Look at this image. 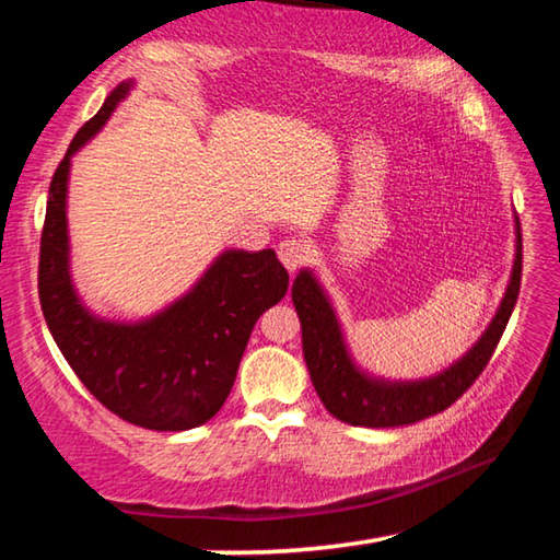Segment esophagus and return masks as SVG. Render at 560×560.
Listing matches in <instances>:
<instances>
[{
  "label": "esophagus",
  "mask_w": 560,
  "mask_h": 560,
  "mask_svg": "<svg viewBox=\"0 0 560 560\" xmlns=\"http://www.w3.org/2000/svg\"><path fill=\"white\" fill-rule=\"evenodd\" d=\"M306 244L296 236H287V240L279 242V259L289 271H296L303 261H306Z\"/></svg>",
  "instance_id": "1"
}]
</instances>
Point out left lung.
I'll return each instance as SVG.
<instances>
[{
    "mask_svg": "<svg viewBox=\"0 0 560 560\" xmlns=\"http://www.w3.org/2000/svg\"><path fill=\"white\" fill-rule=\"evenodd\" d=\"M514 267L485 334L444 371L417 381H393L360 365L324 283L318 281L314 269H301L293 279L291 299L301 320L303 360L326 410L355 428H400L447 410L487 368L516 306L521 287L518 217H514Z\"/></svg>",
    "mask_w": 560,
    "mask_h": 560,
    "instance_id": "1",
    "label": "left lung"
}]
</instances>
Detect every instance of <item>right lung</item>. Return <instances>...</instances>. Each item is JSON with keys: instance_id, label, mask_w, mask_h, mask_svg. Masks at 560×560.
<instances>
[{"instance_id": "add662e5", "label": "right lung", "mask_w": 560, "mask_h": 560, "mask_svg": "<svg viewBox=\"0 0 560 560\" xmlns=\"http://www.w3.org/2000/svg\"><path fill=\"white\" fill-rule=\"evenodd\" d=\"M136 81H120L71 140L51 179L39 259L42 311L56 346L96 400L158 432L200 428L230 395L246 340L264 311L287 296L273 249H222L183 296L140 318L93 311L71 273V160L98 136Z\"/></svg>"}]
</instances>
